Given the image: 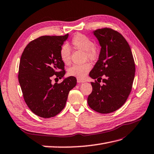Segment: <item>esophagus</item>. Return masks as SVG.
<instances>
[{
    "mask_svg": "<svg viewBox=\"0 0 154 154\" xmlns=\"http://www.w3.org/2000/svg\"><path fill=\"white\" fill-rule=\"evenodd\" d=\"M77 83H85V81L83 80V79H77Z\"/></svg>",
    "mask_w": 154,
    "mask_h": 154,
    "instance_id": "1",
    "label": "esophagus"
}]
</instances>
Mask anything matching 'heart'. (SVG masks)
Returning <instances> with one entry per match:
<instances>
[{"instance_id":"1","label":"heart","mask_w":154,"mask_h":154,"mask_svg":"<svg viewBox=\"0 0 154 154\" xmlns=\"http://www.w3.org/2000/svg\"><path fill=\"white\" fill-rule=\"evenodd\" d=\"M71 44L74 48L85 51L86 56L89 60H95L98 56V51L94 46L92 42L88 37L81 34H77L71 40ZM71 51L68 45H64L60 50V58L65 64H69L70 62ZM92 68V65L90 63H85L83 64H77L70 67L67 71L69 75L76 77L80 79L85 78L87 73Z\"/></svg>"}]
</instances>
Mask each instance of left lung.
I'll use <instances>...</instances> for the list:
<instances>
[{
    "mask_svg": "<svg viewBox=\"0 0 154 154\" xmlns=\"http://www.w3.org/2000/svg\"><path fill=\"white\" fill-rule=\"evenodd\" d=\"M92 33L101 49L98 60L89 73L98 82H91L92 91L88 97V104L98 113H112L119 109L130 94L135 75L133 56L128 42L119 32L103 28ZM102 76L104 84L100 85Z\"/></svg>",
    "mask_w": 154,
    "mask_h": 154,
    "instance_id": "left-lung-1",
    "label": "left lung"
}]
</instances>
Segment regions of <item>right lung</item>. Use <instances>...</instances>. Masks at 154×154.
<instances>
[{
	"mask_svg": "<svg viewBox=\"0 0 154 154\" xmlns=\"http://www.w3.org/2000/svg\"><path fill=\"white\" fill-rule=\"evenodd\" d=\"M69 37L42 36L29 43L21 54L18 80L24 100L35 115L43 118L54 117L66 106L69 91L77 79L64 77V63L60 50ZM53 75L63 78L61 84H51Z\"/></svg>",
	"mask_w": 154,
	"mask_h": 154,
	"instance_id": "right-lung-1",
	"label": "right lung"
}]
</instances>
